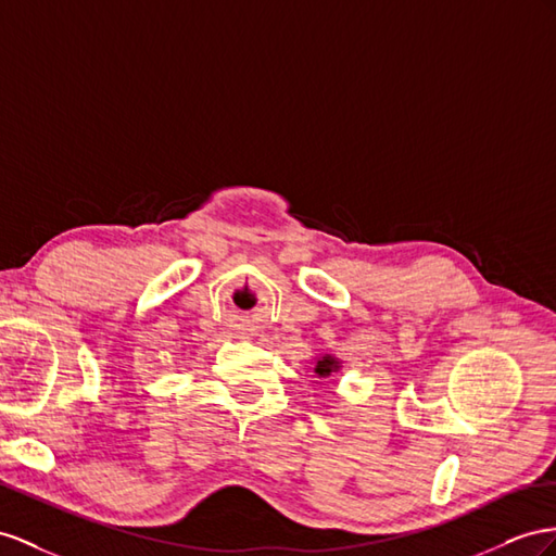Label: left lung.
<instances>
[{"mask_svg":"<svg viewBox=\"0 0 556 556\" xmlns=\"http://www.w3.org/2000/svg\"><path fill=\"white\" fill-rule=\"evenodd\" d=\"M340 368H343V362L333 357V354H329V352H324V354H319V357H315V374L319 378H331V376L340 374Z\"/></svg>","mask_w":556,"mask_h":556,"instance_id":"8db88e82","label":"left lung"}]
</instances>
